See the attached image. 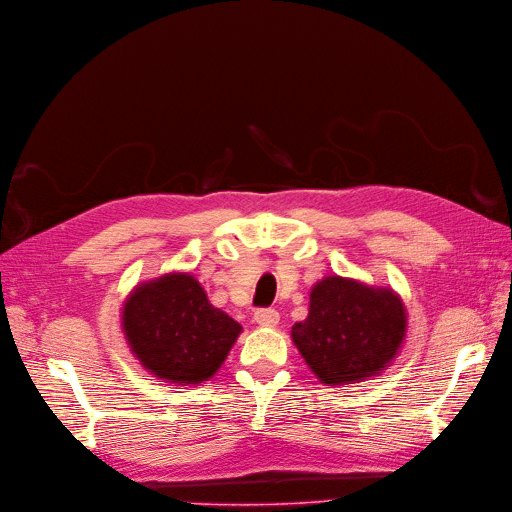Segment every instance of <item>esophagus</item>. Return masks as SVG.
<instances>
[{"label":"esophagus","instance_id":"34e87169","mask_svg":"<svg viewBox=\"0 0 512 512\" xmlns=\"http://www.w3.org/2000/svg\"><path fill=\"white\" fill-rule=\"evenodd\" d=\"M278 320H280V314L274 308H261L255 312V323L259 327H276Z\"/></svg>","mask_w":512,"mask_h":512}]
</instances>
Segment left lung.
Wrapping results in <instances>:
<instances>
[{"mask_svg":"<svg viewBox=\"0 0 512 512\" xmlns=\"http://www.w3.org/2000/svg\"><path fill=\"white\" fill-rule=\"evenodd\" d=\"M405 329V308L390 289L329 276L312 289L310 314L291 335L318 380L342 386L380 373L399 352Z\"/></svg>","mask_w":512,"mask_h":512,"instance_id":"1","label":"left lung"}]
</instances>
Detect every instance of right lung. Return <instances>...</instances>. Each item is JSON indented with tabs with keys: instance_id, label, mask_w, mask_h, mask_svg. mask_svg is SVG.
<instances>
[{
	"instance_id": "1",
	"label": "right lung",
	"mask_w": 512,
	"mask_h": 512,
	"mask_svg": "<svg viewBox=\"0 0 512 512\" xmlns=\"http://www.w3.org/2000/svg\"><path fill=\"white\" fill-rule=\"evenodd\" d=\"M122 327L145 369L173 384H200L223 365L242 327L208 304L189 274H166L135 289Z\"/></svg>"
}]
</instances>
